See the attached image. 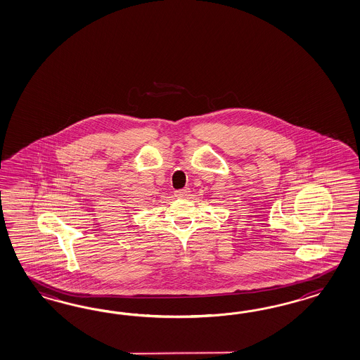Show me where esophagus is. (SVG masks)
<instances>
[{
  "mask_svg": "<svg viewBox=\"0 0 360 360\" xmlns=\"http://www.w3.org/2000/svg\"><path fill=\"white\" fill-rule=\"evenodd\" d=\"M188 193H190L188 188H182V190H176L174 193V195L176 196V198H186V196L188 195Z\"/></svg>",
  "mask_w": 360,
  "mask_h": 360,
  "instance_id": "esophagus-1",
  "label": "esophagus"
}]
</instances>
